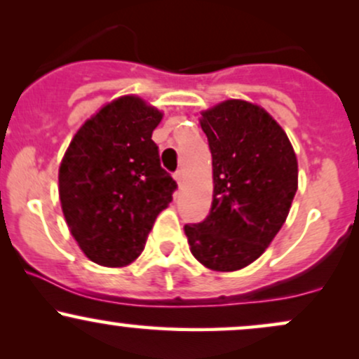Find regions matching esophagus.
<instances>
[{
    "instance_id": "obj_1",
    "label": "esophagus",
    "mask_w": 359,
    "mask_h": 359,
    "mask_svg": "<svg viewBox=\"0 0 359 359\" xmlns=\"http://www.w3.org/2000/svg\"><path fill=\"white\" fill-rule=\"evenodd\" d=\"M174 179L177 180V184L182 185V180H184V172L182 170H177L174 174Z\"/></svg>"
}]
</instances>
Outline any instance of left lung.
<instances>
[{
  "label": "left lung",
  "mask_w": 359,
  "mask_h": 359,
  "mask_svg": "<svg viewBox=\"0 0 359 359\" xmlns=\"http://www.w3.org/2000/svg\"><path fill=\"white\" fill-rule=\"evenodd\" d=\"M214 196L202 222L185 224L191 252L214 271H237L264 252L297 191L291 142L264 109L227 100L202 114Z\"/></svg>",
  "instance_id": "left-lung-1"
}]
</instances>
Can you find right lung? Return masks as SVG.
<instances>
[{"instance_id":"add662e5","label":"right lung","mask_w":359,"mask_h":359,"mask_svg":"<svg viewBox=\"0 0 359 359\" xmlns=\"http://www.w3.org/2000/svg\"><path fill=\"white\" fill-rule=\"evenodd\" d=\"M162 114L138 97L116 98L86 120L60 165V201L90 261L130 264L177 182L161 165L152 132Z\"/></svg>"}]
</instances>
